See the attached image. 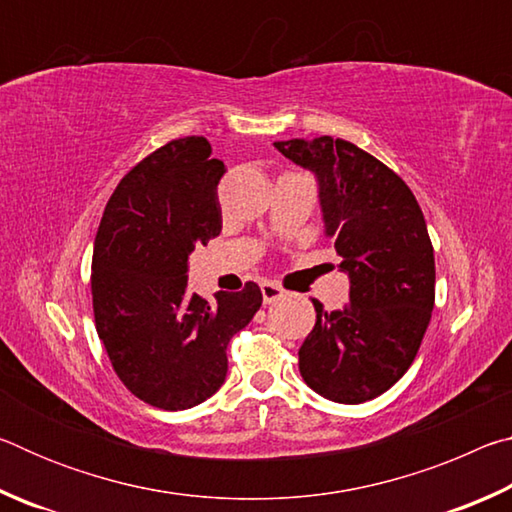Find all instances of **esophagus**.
Wrapping results in <instances>:
<instances>
[{
  "instance_id": "esophagus-1",
  "label": "esophagus",
  "mask_w": 512,
  "mask_h": 512,
  "mask_svg": "<svg viewBox=\"0 0 512 512\" xmlns=\"http://www.w3.org/2000/svg\"><path fill=\"white\" fill-rule=\"evenodd\" d=\"M259 289H262L264 305H271V302L280 300L284 296V289L277 287V284H273V282H262V284H259Z\"/></svg>"
}]
</instances>
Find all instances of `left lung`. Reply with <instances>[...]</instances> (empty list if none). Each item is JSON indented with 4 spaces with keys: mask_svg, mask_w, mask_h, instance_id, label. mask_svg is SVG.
<instances>
[{
    "mask_svg": "<svg viewBox=\"0 0 512 512\" xmlns=\"http://www.w3.org/2000/svg\"><path fill=\"white\" fill-rule=\"evenodd\" d=\"M318 183L325 235L336 239L350 302L325 311L298 350L318 395L361 404L386 393L415 359L436 298L427 223L404 180L357 144L323 135L273 144Z\"/></svg>",
    "mask_w": 512,
    "mask_h": 512,
    "instance_id": "8db88e82",
    "label": "left lung"
}]
</instances>
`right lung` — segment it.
Masks as SVG:
<instances>
[{"label":"right lung","mask_w":512,"mask_h":512,"mask_svg":"<svg viewBox=\"0 0 512 512\" xmlns=\"http://www.w3.org/2000/svg\"><path fill=\"white\" fill-rule=\"evenodd\" d=\"M205 137H183L128 171L103 210L92 255L99 339L142 402L183 411L219 391L228 343L262 307V291H187L189 255L219 237L225 167Z\"/></svg>","instance_id":"right-lung-1"}]
</instances>
